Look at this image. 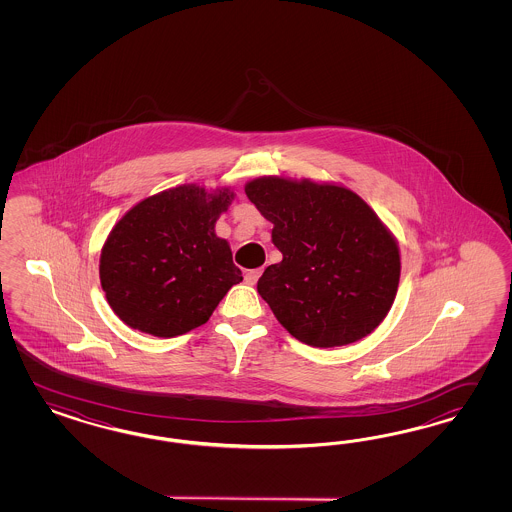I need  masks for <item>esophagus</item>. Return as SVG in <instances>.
Here are the masks:
<instances>
[{
	"label": "esophagus",
	"instance_id": "esophagus-1",
	"mask_svg": "<svg viewBox=\"0 0 512 512\" xmlns=\"http://www.w3.org/2000/svg\"><path fill=\"white\" fill-rule=\"evenodd\" d=\"M261 274H263V268H255V270H248L246 272V283L248 285H255L259 278H261Z\"/></svg>",
	"mask_w": 512,
	"mask_h": 512
}]
</instances>
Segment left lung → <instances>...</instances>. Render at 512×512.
<instances>
[{
  "instance_id": "obj_1",
  "label": "left lung",
  "mask_w": 512,
  "mask_h": 512,
  "mask_svg": "<svg viewBox=\"0 0 512 512\" xmlns=\"http://www.w3.org/2000/svg\"><path fill=\"white\" fill-rule=\"evenodd\" d=\"M249 201L270 223L281 263L257 291L281 326L311 347L362 340L383 323L400 283V248L355 191L336 184L261 176Z\"/></svg>"
}]
</instances>
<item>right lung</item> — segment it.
Segmentation results:
<instances>
[{
	"mask_svg": "<svg viewBox=\"0 0 512 512\" xmlns=\"http://www.w3.org/2000/svg\"><path fill=\"white\" fill-rule=\"evenodd\" d=\"M229 187H172L135 204L110 231L99 278L125 325L174 338L204 325L242 281L216 221L233 202Z\"/></svg>",
	"mask_w": 512,
	"mask_h": 512,
	"instance_id": "add662e5",
	"label": "right lung"
}]
</instances>
